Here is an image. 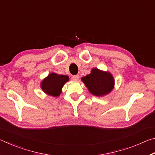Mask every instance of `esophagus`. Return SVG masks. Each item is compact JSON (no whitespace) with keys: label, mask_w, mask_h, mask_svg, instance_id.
I'll list each match as a JSON object with an SVG mask.
<instances>
[{"label":"esophagus","mask_w":155,"mask_h":155,"mask_svg":"<svg viewBox=\"0 0 155 155\" xmlns=\"http://www.w3.org/2000/svg\"><path fill=\"white\" fill-rule=\"evenodd\" d=\"M72 80L74 81H78L79 80V76L78 75H74V76H72Z\"/></svg>","instance_id":"1"}]
</instances>
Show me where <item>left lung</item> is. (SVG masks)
<instances>
[{
    "label": "left lung",
    "mask_w": 155,
    "mask_h": 155,
    "mask_svg": "<svg viewBox=\"0 0 155 155\" xmlns=\"http://www.w3.org/2000/svg\"><path fill=\"white\" fill-rule=\"evenodd\" d=\"M81 81L94 96L102 97L109 94L114 88L115 80L111 72L94 68L91 73L81 78Z\"/></svg>",
    "instance_id": "left-lung-1"
}]
</instances>
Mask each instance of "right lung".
I'll return each mask as SVG.
<instances>
[{
  "label": "right lung",
  "mask_w": 155,
  "mask_h": 155,
  "mask_svg": "<svg viewBox=\"0 0 155 155\" xmlns=\"http://www.w3.org/2000/svg\"><path fill=\"white\" fill-rule=\"evenodd\" d=\"M68 81V76L52 72L41 81L40 87L45 94L49 96L58 97L62 92V88L65 83Z\"/></svg>",
  "instance_id": "right-lung-1"
}]
</instances>
